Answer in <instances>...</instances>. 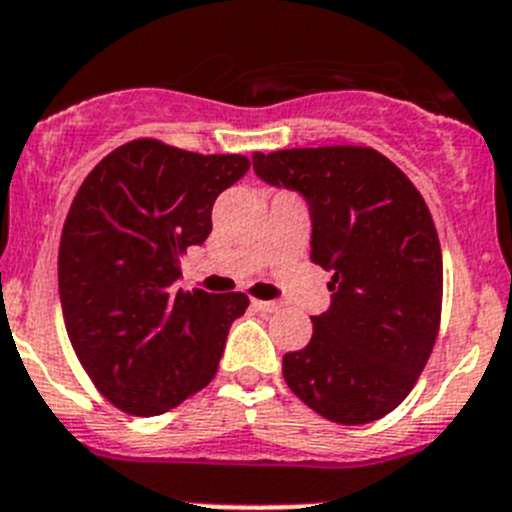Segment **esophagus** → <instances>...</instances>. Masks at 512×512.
Returning a JSON list of instances; mask_svg holds the SVG:
<instances>
[{"label":"esophagus","mask_w":512,"mask_h":512,"mask_svg":"<svg viewBox=\"0 0 512 512\" xmlns=\"http://www.w3.org/2000/svg\"><path fill=\"white\" fill-rule=\"evenodd\" d=\"M251 303H254L256 311H261V313H276L278 311V303H273V301H251Z\"/></svg>","instance_id":"esophagus-1"}]
</instances>
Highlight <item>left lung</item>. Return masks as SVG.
Returning <instances> with one entry per match:
<instances>
[{"label": "left lung", "mask_w": 512, "mask_h": 512, "mask_svg": "<svg viewBox=\"0 0 512 512\" xmlns=\"http://www.w3.org/2000/svg\"><path fill=\"white\" fill-rule=\"evenodd\" d=\"M254 171L303 196L311 261L333 271L331 306L311 318L308 346L283 356V378L328 421H378L416 386L438 336L443 256L426 201L368 146L256 151Z\"/></svg>", "instance_id": "8db88e82"}]
</instances>
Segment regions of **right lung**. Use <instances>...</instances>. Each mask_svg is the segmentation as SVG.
I'll list each match as a JSON object with an SVG mask.
<instances>
[{
  "mask_svg": "<svg viewBox=\"0 0 512 512\" xmlns=\"http://www.w3.org/2000/svg\"><path fill=\"white\" fill-rule=\"evenodd\" d=\"M241 154H194L136 139L77 191L59 244L69 341L101 396L159 416L209 386L249 296L181 291V256L211 234L221 191L249 171Z\"/></svg>",
  "mask_w": 512,
  "mask_h": 512,
  "instance_id": "right-lung-1",
  "label": "right lung"
}]
</instances>
